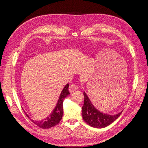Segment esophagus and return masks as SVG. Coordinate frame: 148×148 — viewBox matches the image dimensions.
<instances>
[{
  "label": "esophagus",
  "mask_w": 148,
  "mask_h": 148,
  "mask_svg": "<svg viewBox=\"0 0 148 148\" xmlns=\"http://www.w3.org/2000/svg\"><path fill=\"white\" fill-rule=\"evenodd\" d=\"M77 89V86L76 84H71L69 86V92L71 93H72L74 91H76Z\"/></svg>",
  "instance_id": "obj_1"
}]
</instances>
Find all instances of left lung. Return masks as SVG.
<instances>
[{"label":"left lung","instance_id":"left-lung-1","mask_svg":"<svg viewBox=\"0 0 148 148\" xmlns=\"http://www.w3.org/2000/svg\"><path fill=\"white\" fill-rule=\"evenodd\" d=\"M83 94L84 104L82 107L83 118L84 121L91 127L97 128H105L114 122L122 113V111H121L114 115L103 113L95 108L85 92H84Z\"/></svg>","mask_w":148,"mask_h":148}]
</instances>
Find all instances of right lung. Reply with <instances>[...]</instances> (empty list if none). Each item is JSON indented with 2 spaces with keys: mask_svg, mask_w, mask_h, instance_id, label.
<instances>
[{
  "mask_svg": "<svg viewBox=\"0 0 148 148\" xmlns=\"http://www.w3.org/2000/svg\"><path fill=\"white\" fill-rule=\"evenodd\" d=\"M69 84H67L64 86V89L62 90L60 93V95L59 97L58 100L55 106V108L48 117H46V118L42 119V120L40 121H35L34 120V119H30L29 116L26 114V112L24 111L26 115L27 116V117L30 119V120L32 121L34 124L36 125L37 126H38L39 127L41 128H44V129L49 128L51 127H55L56 125H58V123L62 119L63 113H64V110H63V102H64L65 97L70 94V93L69 92Z\"/></svg>",
  "mask_w": 148,
  "mask_h": 148,
  "instance_id": "1",
  "label": "right lung"
}]
</instances>
